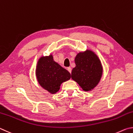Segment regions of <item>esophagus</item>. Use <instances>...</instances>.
<instances>
[{"mask_svg": "<svg viewBox=\"0 0 133 133\" xmlns=\"http://www.w3.org/2000/svg\"><path fill=\"white\" fill-rule=\"evenodd\" d=\"M67 70H68V71H69V73H71V71H72V69H71V67H68V68H67Z\"/></svg>", "mask_w": 133, "mask_h": 133, "instance_id": "1", "label": "esophagus"}]
</instances>
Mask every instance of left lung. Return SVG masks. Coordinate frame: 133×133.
<instances>
[{"instance_id": "1", "label": "left lung", "mask_w": 133, "mask_h": 133, "mask_svg": "<svg viewBox=\"0 0 133 133\" xmlns=\"http://www.w3.org/2000/svg\"><path fill=\"white\" fill-rule=\"evenodd\" d=\"M76 66L71 72V78L85 91L94 89L98 84L103 72L101 61L90 50H87L76 55Z\"/></svg>"}]
</instances>
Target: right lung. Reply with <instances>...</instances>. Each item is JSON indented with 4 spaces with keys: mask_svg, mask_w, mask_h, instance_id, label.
<instances>
[{
    "mask_svg": "<svg viewBox=\"0 0 133 133\" xmlns=\"http://www.w3.org/2000/svg\"><path fill=\"white\" fill-rule=\"evenodd\" d=\"M36 74L41 87L52 94L57 93L61 84L69 80L71 76L66 69L54 61L52 55L39 58Z\"/></svg>",
    "mask_w": 133,
    "mask_h": 133,
    "instance_id": "add662e5",
    "label": "right lung"
}]
</instances>
